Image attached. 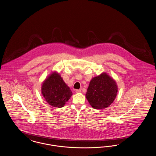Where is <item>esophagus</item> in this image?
Segmentation results:
<instances>
[{"label":"esophagus","instance_id":"esophagus-1","mask_svg":"<svg viewBox=\"0 0 156 156\" xmlns=\"http://www.w3.org/2000/svg\"><path fill=\"white\" fill-rule=\"evenodd\" d=\"M75 92L76 93H80V92H81V89H75Z\"/></svg>","mask_w":156,"mask_h":156}]
</instances>
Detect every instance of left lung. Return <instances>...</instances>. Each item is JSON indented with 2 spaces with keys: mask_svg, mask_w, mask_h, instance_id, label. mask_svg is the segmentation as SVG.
<instances>
[{
  "mask_svg": "<svg viewBox=\"0 0 156 156\" xmlns=\"http://www.w3.org/2000/svg\"><path fill=\"white\" fill-rule=\"evenodd\" d=\"M117 92L115 81L106 73H102L90 81L86 98L94 109H104L113 103Z\"/></svg>",
  "mask_w": 156,
  "mask_h": 156,
  "instance_id": "8db88e82",
  "label": "left lung"
}]
</instances>
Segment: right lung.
Returning a JSON list of instances; mask_svg holds the SVG:
<instances>
[{
  "label": "right lung",
  "instance_id": "add662e5",
  "mask_svg": "<svg viewBox=\"0 0 156 156\" xmlns=\"http://www.w3.org/2000/svg\"><path fill=\"white\" fill-rule=\"evenodd\" d=\"M41 92L47 103L57 108L64 106L73 95L71 89L57 73H53L43 83Z\"/></svg>",
  "mask_w": 156,
  "mask_h": 156
}]
</instances>
